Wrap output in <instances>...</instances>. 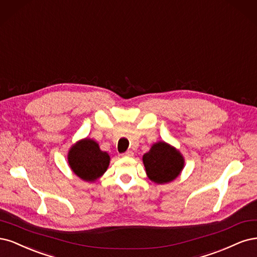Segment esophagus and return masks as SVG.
<instances>
[{
  "instance_id": "esophagus-1",
  "label": "esophagus",
  "mask_w": 257,
  "mask_h": 257,
  "mask_svg": "<svg viewBox=\"0 0 257 257\" xmlns=\"http://www.w3.org/2000/svg\"><path fill=\"white\" fill-rule=\"evenodd\" d=\"M122 157H126V158H130V157H134V152L128 151L125 154H122Z\"/></svg>"
}]
</instances>
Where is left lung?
Segmentation results:
<instances>
[{
    "label": "left lung",
    "instance_id": "left-lung-1",
    "mask_svg": "<svg viewBox=\"0 0 257 257\" xmlns=\"http://www.w3.org/2000/svg\"><path fill=\"white\" fill-rule=\"evenodd\" d=\"M146 175L153 183L164 185L175 180L185 167V158L176 147L164 141L152 145L150 152L143 155Z\"/></svg>",
    "mask_w": 257,
    "mask_h": 257
}]
</instances>
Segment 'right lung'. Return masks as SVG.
<instances>
[{
  "label": "right lung",
  "instance_id": "add662e5",
  "mask_svg": "<svg viewBox=\"0 0 257 257\" xmlns=\"http://www.w3.org/2000/svg\"><path fill=\"white\" fill-rule=\"evenodd\" d=\"M110 156L93 139H82L74 143L67 155L69 168L82 180L95 183L106 172Z\"/></svg>",
  "mask_w": 257,
  "mask_h": 257
}]
</instances>
